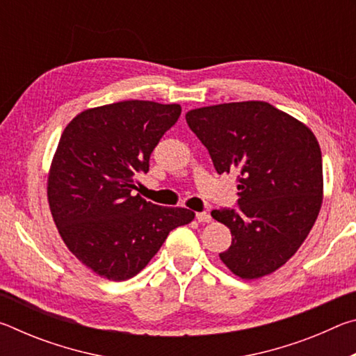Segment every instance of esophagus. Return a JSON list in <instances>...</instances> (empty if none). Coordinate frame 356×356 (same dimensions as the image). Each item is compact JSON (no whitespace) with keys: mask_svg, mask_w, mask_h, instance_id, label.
<instances>
[{"mask_svg":"<svg viewBox=\"0 0 356 356\" xmlns=\"http://www.w3.org/2000/svg\"><path fill=\"white\" fill-rule=\"evenodd\" d=\"M196 220L200 222H209L210 220H212V216H210V213H207V212H200V213H196Z\"/></svg>","mask_w":356,"mask_h":356,"instance_id":"34e87169","label":"esophagus"}]
</instances>
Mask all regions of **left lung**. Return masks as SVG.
<instances>
[{
	"label": "left lung",
	"instance_id": "left-lung-1",
	"mask_svg": "<svg viewBox=\"0 0 356 356\" xmlns=\"http://www.w3.org/2000/svg\"><path fill=\"white\" fill-rule=\"evenodd\" d=\"M218 174H236L238 209H213L231 229L222 264L243 280L284 265L322 206V152L312 131L267 102H234L186 113Z\"/></svg>",
	"mask_w": 356,
	"mask_h": 356
}]
</instances>
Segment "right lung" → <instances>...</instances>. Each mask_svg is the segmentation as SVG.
<instances>
[{"instance_id":"obj_1","label":"right lung","mask_w":356,"mask_h":356,"mask_svg":"<svg viewBox=\"0 0 356 356\" xmlns=\"http://www.w3.org/2000/svg\"><path fill=\"white\" fill-rule=\"evenodd\" d=\"M182 113L180 105L125 100L91 108L64 129L47 195L59 234L102 278L125 281L146 267L172 229L195 213L136 195V177Z\"/></svg>"}]
</instances>
